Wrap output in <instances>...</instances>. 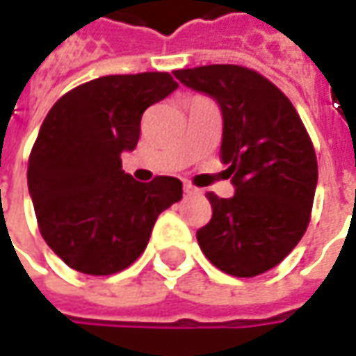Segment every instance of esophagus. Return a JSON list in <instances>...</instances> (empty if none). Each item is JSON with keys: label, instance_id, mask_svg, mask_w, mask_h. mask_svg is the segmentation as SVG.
I'll use <instances>...</instances> for the list:
<instances>
[{"label": "esophagus", "instance_id": "esophagus-1", "mask_svg": "<svg viewBox=\"0 0 356 356\" xmlns=\"http://www.w3.org/2000/svg\"><path fill=\"white\" fill-rule=\"evenodd\" d=\"M183 188H185V193H187V195H200V191H198L197 187H193L191 183H185Z\"/></svg>", "mask_w": 356, "mask_h": 356}]
</instances>
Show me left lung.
Wrapping results in <instances>:
<instances>
[{"instance_id": "1", "label": "left lung", "mask_w": 356, "mask_h": 356, "mask_svg": "<svg viewBox=\"0 0 356 356\" xmlns=\"http://www.w3.org/2000/svg\"><path fill=\"white\" fill-rule=\"evenodd\" d=\"M218 103L220 159L234 197L209 193L212 218L197 232L207 259L234 277H257L298 245L318 185L312 140L289 97L257 72L214 64L173 72Z\"/></svg>"}]
</instances>
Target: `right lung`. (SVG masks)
<instances>
[{"instance_id":"add662e5","label":"right lung","mask_w":356,"mask_h":356,"mask_svg":"<svg viewBox=\"0 0 356 356\" xmlns=\"http://www.w3.org/2000/svg\"><path fill=\"white\" fill-rule=\"evenodd\" d=\"M165 72L105 76L67 91L50 108L29 158V195L44 241L67 267L113 275L144 253L158 216L183 183H140L122 171L147 107L177 89Z\"/></svg>"}]
</instances>
